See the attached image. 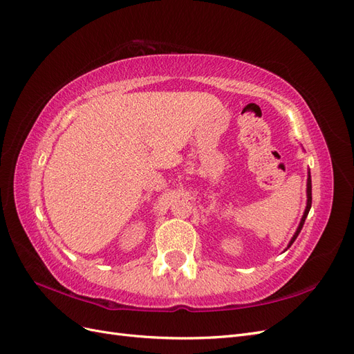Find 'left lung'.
<instances>
[{
	"label": "left lung",
	"instance_id": "1",
	"mask_svg": "<svg viewBox=\"0 0 354 354\" xmlns=\"http://www.w3.org/2000/svg\"><path fill=\"white\" fill-rule=\"evenodd\" d=\"M310 209H311V175H310V170H308V178H307V206H306V210H304V215H302V218H301V221H299V225H298V228H297V231H295V234L292 236V239H290V241H289V245H288V248H286L285 250H288V249L292 246V243H294L295 239H297L298 234L301 233L302 225H304V222H306V218H307V215H308Z\"/></svg>",
	"mask_w": 354,
	"mask_h": 354
}]
</instances>
